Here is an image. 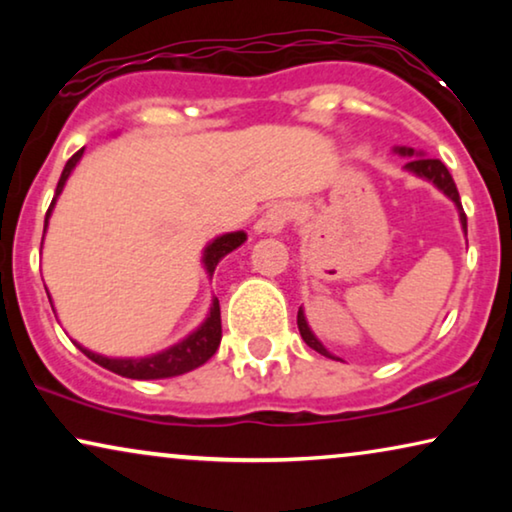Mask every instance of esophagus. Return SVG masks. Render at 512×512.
I'll use <instances>...</instances> for the list:
<instances>
[{
    "instance_id": "1",
    "label": "esophagus",
    "mask_w": 512,
    "mask_h": 512,
    "mask_svg": "<svg viewBox=\"0 0 512 512\" xmlns=\"http://www.w3.org/2000/svg\"><path fill=\"white\" fill-rule=\"evenodd\" d=\"M291 219H293L291 202H277V205H272L268 212L256 221L254 228L256 233L261 235H279L286 226H289Z\"/></svg>"
}]
</instances>
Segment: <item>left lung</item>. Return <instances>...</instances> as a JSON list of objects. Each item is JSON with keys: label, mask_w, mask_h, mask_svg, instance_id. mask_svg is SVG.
Returning a JSON list of instances; mask_svg holds the SVG:
<instances>
[{"label": "left lung", "mask_w": 512, "mask_h": 512, "mask_svg": "<svg viewBox=\"0 0 512 512\" xmlns=\"http://www.w3.org/2000/svg\"><path fill=\"white\" fill-rule=\"evenodd\" d=\"M394 151L398 153V156H408L409 158L412 155L413 158L408 160V163H405V170L412 172V174H417V177H422L426 181H431L433 186H438L440 191H443L447 198H450L454 205H457L461 228H464V233H466L464 207H461L459 191H457V186H454V179H452V174L447 172V167L440 163L438 158H426L424 153H415V149H408V146H396ZM298 331H300V335H303V340L307 342V347H312L314 352L328 356V359H335V356L328 352V349L317 340V335L310 331V326H307V319H305V314H303V307H300V310H298Z\"/></svg>", "instance_id": "left-lung-1"}]
</instances>
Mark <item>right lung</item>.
Instances as JSON below:
<instances>
[{"label":"right lung","instance_id":"add662e5","mask_svg":"<svg viewBox=\"0 0 512 512\" xmlns=\"http://www.w3.org/2000/svg\"><path fill=\"white\" fill-rule=\"evenodd\" d=\"M81 156H83V149L76 151L74 156L67 160L65 170H62V174H60L53 202L46 212L44 233L48 228V219H51L55 200H58L62 188H65V181L69 179V174H72V170L81 160ZM244 240H247V235H244L242 230H237V233H226V235L216 237V240L209 242L205 247V254H202V263H205L207 275L212 277L221 258L228 256L230 251H235L240 244H244ZM48 300H51V296H48ZM219 342H221V307H219V298H214L212 307H209L207 319L202 321V324L195 328L191 335H186L184 340L177 342V345H172L170 349H163V352H158V354L144 356V359H109V356L95 354V352H90V349L81 347L79 342H74V345L79 347L90 361H95L97 366L111 370V373L130 377V380H160V377L184 375V373H188V370L207 363L214 356L216 349H219Z\"/></svg>","mask_w":512,"mask_h":512}]
</instances>
